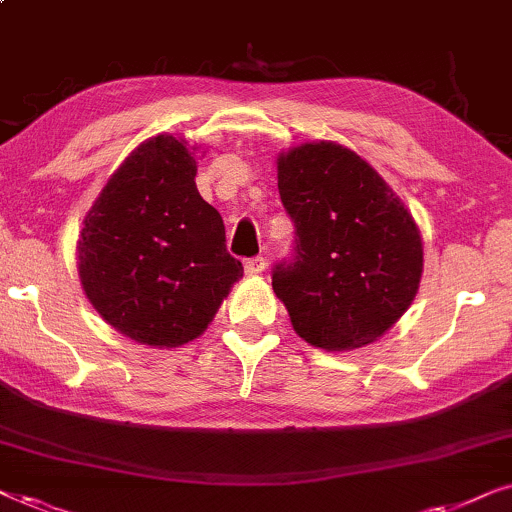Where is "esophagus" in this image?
I'll use <instances>...</instances> for the list:
<instances>
[{"instance_id":"obj_1","label":"esophagus","mask_w":512,"mask_h":512,"mask_svg":"<svg viewBox=\"0 0 512 512\" xmlns=\"http://www.w3.org/2000/svg\"><path fill=\"white\" fill-rule=\"evenodd\" d=\"M263 270H265L263 256H254V258H247V261H244V272H247V275H261Z\"/></svg>"}]
</instances>
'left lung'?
<instances>
[{
    "label": "left lung",
    "instance_id": "8db88e82",
    "mask_svg": "<svg viewBox=\"0 0 512 512\" xmlns=\"http://www.w3.org/2000/svg\"><path fill=\"white\" fill-rule=\"evenodd\" d=\"M277 188L296 247L272 268V289L293 331L331 352L382 338L422 279V235L408 207L366 160L335 142L279 153Z\"/></svg>",
    "mask_w": 512,
    "mask_h": 512
}]
</instances>
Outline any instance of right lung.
<instances>
[{
	"instance_id": "1",
	"label": "right lung",
	"mask_w": 512,
	"mask_h": 512,
	"mask_svg": "<svg viewBox=\"0 0 512 512\" xmlns=\"http://www.w3.org/2000/svg\"><path fill=\"white\" fill-rule=\"evenodd\" d=\"M195 172L184 139H146L83 219L76 244L83 291L109 326L142 345L181 347L198 338L242 277Z\"/></svg>"
}]
</instances>
